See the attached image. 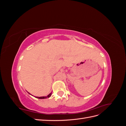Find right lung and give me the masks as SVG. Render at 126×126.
<instances>
[{
	"instance_id": "obj_1",
	"label": "right lung",
	"mask_w": 126,
	"mask_h": 126,
	"mask_svg": "<svg viewBox=\"0 0 126 126\" xmlns=\"http://www.w3.org/2000/svg\"><path fill=\"white\" fill-rule=\"evenodd\" d=\"M51 93H50L47 96H45V97H35L36 98H38V99H45V98H49L50 97V96H51Z\"/></svg>"
}]
</instances>
